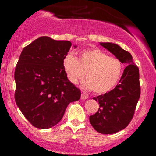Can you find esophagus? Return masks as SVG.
<instances>
[{"label": "esophagus", "instance_id": "34e87169", "mask_svg": "<svg viewBox=\"0 0 156 156\" xmlns=\"http://www.w3.org/2000/svg\"><path fill=\"white\" fill-rule=\"evenodd\" d=\"M88 98H89V97H88L87 94H83V93L81 94V99H82V100H85V99H87Z\"/></svg>", "mask_w": 156, "mask_h": 156}]
</instances>
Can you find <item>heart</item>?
<instances>
[{
  "mask_svg": "<svg viewBox=\"0 0 156 156\" xmlns=\"http://www.w3.org/2000/svg\"><path fill=\"white\" fill-rule=\"evenodd\" d=\"M63 68L72 83L76 84L86 75L85 85L94 93L104 94L118 84L124 66L119 58L94 48L81 52L79 59L68 54L63 60Z\"/></svg>",
  "mask_w": 156,
  "mask_h": 156,
  "instance_id": "b5f03b06",
  "label": "heart"
}]
</instances>
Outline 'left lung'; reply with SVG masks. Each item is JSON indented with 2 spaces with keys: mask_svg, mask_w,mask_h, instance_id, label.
<instances>
[{
  "mask_svg": "<svg viewBox=\"0 0 156 156\" xmlns=\"http://www.w3.org/2000/svg\"><path fill=\"white\" fill-rule=\"evenodd\" d=\"M100 44L127 65L114 89L93 98L98 101L100 108L89 118L90 124L98 133L112 134L126 128L133 119L140 95L139 69L133 64L131 55L119 45L112 43Z\"/></svg>",
  "mask_w": 156,
  "mask_h": 156,
  "instance_id": "left-lung-1",
  "label": "left lung"
}]
</instances>
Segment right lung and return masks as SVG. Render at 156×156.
Masks as SVG:
<instances>
[{
  "mask_svg": "<svg viewBox=\"0 0 156 156\" xmlns=\"http://www.w3.org/2000/svg\"><path fill=\"white\" fill-rule=\"evenodd\" d=\"M69 41L41 37L25 47L16 66L15 100L27 120L39 129L55 126L81 92L68 80L63 60Z\"/></svg>",
  "mask_w": 156,
  "mask_h": 156,
  "instance_id": "1",
  "label": "right lung"
}]
</instances>
